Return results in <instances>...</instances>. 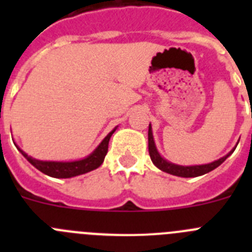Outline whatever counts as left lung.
Returning <instances> with one entry per match:
<instances>
[{
  "label": "left lung",
  "instance_id": "left-lung-1",
  "mask_svg": "<svg viewBox=\"0 0 252 252\" xmlns=\"http://www.w3.org/2000/svg\"><path fill=\"white\" fill-rule=\"evenodd\" d=\"M252 115V113H251ZM149 154H150L151 161L155 164V166L160 169V170L169 173L171 175H177V177H183V178H193V177H199V175H203L206 173L212 171L213 169H216L217 166H220L227 158L230 157L231 154L233 153V150L230 154H227L226 157L221 158V159L216 160V161L211 162V164H206V165H194V166H180L175 165V164H171V162L166 161L165 159H162L160 157V154L158 153L157 148H155V142H154L153 137V131H151V125L149 126Z\"/></svg>",
  "mask_w": 252,
  "mask_h": 252
}]
</instances>
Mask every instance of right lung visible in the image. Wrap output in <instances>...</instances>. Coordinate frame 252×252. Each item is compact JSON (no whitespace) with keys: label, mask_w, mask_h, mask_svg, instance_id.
<instances>
[{"label":"right lung","mask_w":252,"mask_h":252,"mask_svg":"<svg viewBox=\"0 0 252 252\" xmlns=\"http://www.w3.org/2000/svg\"><path fill=\"white\" fill-rule=\"evenodd\" d=\"M116 130V128H115ZM115 130L111 131L103 141L99 144V146L91 154L90 157H87L86 159L78 160V161H70V162H62V161H41V160H36L34 158L29 157L28 154H25L21 149H19L20 153L29 160L36 169H39L41 173L49 175L53 178H72L77 177V175L86 174L88 171L94 170L98 168L103 162L104 157H106L107 151H108V142H110L112 133Z\"/></svg>","instance_id":"add662e5"}]
</instances>
